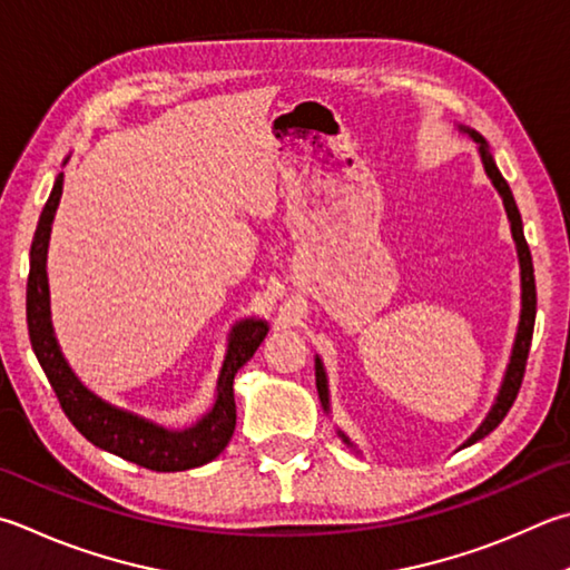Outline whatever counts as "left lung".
<instances>
[{
    "mask_svg": "<svg viewBox=\"0 0 570 570\" xmlns=\"http://www.w3.org/2000/svg\"><path fill=\"white\" fill-rule=\"evenodd\" d=\"M459 131L475 141V147H479V157H481L485 177L491 179L493 189L499 191V196L503 199V209H505V216H509L511 236H513L515 254H519V266H521V316H519V331H515V338H513L509 366H505L501 389H499V393H495V401H493L491 411L485 413V419L481 421V426L475 429L471 436L461 443V449H465V446H471V443L481 441L483 436H489V433L503 421L505 413H509L515 396H519V389H521V381H523V371H525V358H529V348H531L533 321H535V278H533V262H531L529 244H525V236H523L521 212H519V206H515V199H513V194H511V186L505 184V179L501 177V171H499V167H495V159H493V154L489 149V144H485V139L481 137V134L469 129V127H463V124H459ZM314 368H316V391H318L321 406H324L326 413H331L328 376H326L324 361H321L318 356L314 358ZM336 433H338L341 441H344L348 449H354L356 453H361L356 449V443L351 441L344 431L336 429Z\"/></svg>",
    "mask_w": 570,
    "mask_h": 570,
    "instance_id": "obj_1",
    "label": "left lung"
}]
</instances>
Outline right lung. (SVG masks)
I'll use <instances>...</instances> for the list:
<instances>
[{"instance_id":"right-lung-1","label":"right lung","mask_w":570,"mask_h":570,"mask_svg":"<svg viewBox=\"0 0 570 570\" xmlns=\"http://www.w3.org/2000/svg\"><path fill=\"white\" fill-rule=\"evenodd\" d=\"M67 164V161H65ZM65 186V171L55 179L51 194L41 209L32 252H29V282H27V326L29 341L39 358L41 368L55 389L57 399L65 409L67 419L75 429L97 449L109 451L114 456L131 461L151 471H186L214 461L232 441L236 426V403H234V376L254 351L262 346L268 334L264 318H242L229 331L226 356L216 379V393L212 409L199 421L186 429H169L164 423L144 419L139 413L114 406L107 399L97 396L95 391L81 384L79 376L67 364L61 354L59 341L51 326L49 306V278H47V252L51 222H55L57 206Z\"/></svg>"}]
</instances>
